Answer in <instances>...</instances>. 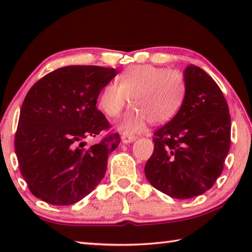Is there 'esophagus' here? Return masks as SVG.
I'll use <instances>...</instances> for the list:
<instances>
[{
  "label": "esophagus",
  "mask_w": 252,
  "mask_h": 252,
  "mask_svg": "<svg viewBox=\"0 0 252 252\" xmlns=\"http://www.w3.org/2000/svg\"><path fill=\"white\" fill-rule=\"evenodd\" d=\"M121 140H122V142L125 143V144H127V143H132V142H134V141L136 140V137H135V136H133V135L123 134V135L121 136Z\"/></svg>",
  "instance_id": "obj_1"
}]
</instances>
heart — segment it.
Wrapping results in <instances>:
<instances>
[{
  "mask_svg": "<svg viewBox=\"0 0 252 252\" xmlns=\"http://www.w3.org/2000/svg\"><path fill=\"white\" fill-rule=\"evenodd\" d=\"M187 84L183 72L152 65L131 66L117 82L100 92L98 105L107 116L118 117L126 104L134 107L122 117L119 126L126 133L145 130L149 121L160 125L180 111L186 97Z\"/></svg>",
  "mask_w": 252,
  "mask_h": 252,
  "instance_id": "1",
  "label": "heart"
}]
</instances>
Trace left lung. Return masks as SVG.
<instances>
[{"instance_id": "1", "label": "left lung", "mask_w": 252, "mask_h": 252, "mask_svg": "<svg viewBox=\"0 0 252 252\" xmlns=\"http://www.w3.org/2000/svg\"><path fill=\"white\" fill-rule=\"evenodd\" d=\"M183 106L154 133L145 175L155 189L176 199L210 189L231 146V116L221 89L201 68L187 66Z\"/></svg>"}]
</instances>
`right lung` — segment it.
I'll return each mask as SVG.
<instances>
[{"instance_id":"add662e5","label":"right lung","mask_w":252,"mask_h":252,"mask_svg":"<svg viewBox=\"0 0 252 252\" xmlns=\"http://www.w3.org/2000/svg\"><path fill=\"white\" fill-rule=\"evenodd\" d=\"M117 69L67 66L32 85L20 109L15 153L32 195L55 206H69L88 196L104 179L107 159L120 143L96 100L118 74Z\"/></svg>"}]
</instances>
